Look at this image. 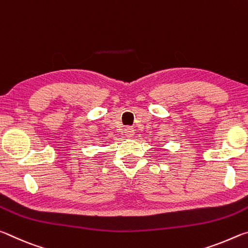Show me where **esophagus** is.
Segmentation results:
<instances>
[{
	"mask_svg": "<svg viewBox=\"0 0 248 248\" xmlns=\"http://www.w3.org/2000/svg\"><path fill=\"white\" fill-rule=\"evenodd\" d=\"M124 136L127 138H132L134 136V130L131 127H127L124 129Z\"/></svg>",
	"mask_w": 248,
	"mask_h": 248,
	"instance_id": "esophagus-1",
	"label": "esophagus"
}]
</instances>
